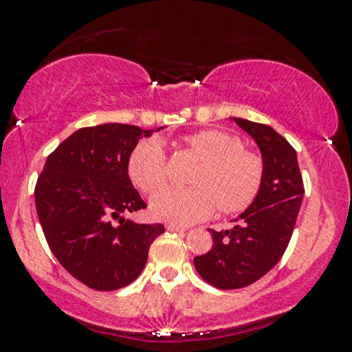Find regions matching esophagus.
<instances>
[{"instance_id": "34e87169", "label": "esophagus", "mask_w": 352, "mask_h": 352, "mask_svg": "<svg viewBox=\"0 0 352 352\" xmlns=\"http://www.w3.org/2000/svg\"><path fill=\"white\" fill-rule=\"evenodd\" d=\"M167 231H172V232H185V231H187V228L177 226V224H167Z\"/></svg>"}]
</instances>
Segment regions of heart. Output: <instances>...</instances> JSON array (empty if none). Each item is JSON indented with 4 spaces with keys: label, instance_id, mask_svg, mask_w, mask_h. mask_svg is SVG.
<instances>
[{
    "label": "heart",
    "instance_id": "heart-1",
    "mask_svg": "<svg viewBox=\"0 0 352 352\" xmlns=\"http://www.w3.org/2000/svg\"><path fill=\"white\" fill-rule=\"evenodd\" d=\"M182 151L198 160L190 173L188 188H165L151 201L159 221L187 226L208 218L217 208L234 214L256 200L264 179V164L244 149L239 138L221 129H203L180 139ZM129 179L141 192L152 195L167 182V160L157 139H144L131 151Z\"/></svg>",
    "mask_w": 352,
    "mask_h": 352
}]
</instances>
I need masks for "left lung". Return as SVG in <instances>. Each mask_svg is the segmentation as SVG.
Listing matches in <instances>:
<instances>
[{
    "label": "left lung",
    "mask_w": 352,
    "mask_h": 352,
    "mask_svg": "<svg viewBox=\"0 0 352 352\" xmlns=\"http://www.w3.org/2000/svg\"><path fill=\"white\" fill-rule=\"evenodd\" d=\"M256 141L264 164L262 187L232 230L214 231L213 248L193 259L205 282L221 290L243 289L264 277L290 243L303 200L297 152L274 128L231 118Z\"/></svg>",
    "instance_id": "8db88e82"
}]
</instances>
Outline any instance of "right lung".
Wrapping results in <instances>:
<instances>
[{"label":"right lung","mask_w":352,"mask_h":352,"mask_svg":"<svg viewBox=\"0 0 352 352\" xmlns=\"http://www.w3.org/2000/svg\"><path fill=\"white\" fill-rule=\"evenodd\" d=\"M152 133L120 122L75 131L37 179L36 210L50 251L90 289L109 292L134 282L151 244L165 231L164 224L122 217L147 206L131 184L128 159Z\"/></svg>","instance_id":"obj_1"}]
</instances>
